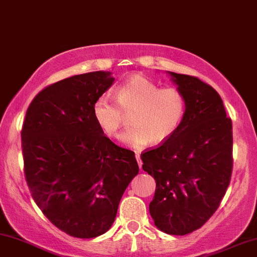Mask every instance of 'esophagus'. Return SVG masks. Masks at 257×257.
<instances>
[{
    "label": "esophagus",
    "mask_w": 257,
    "mask_h": 257,
    "mask_svg": "<svg viewBox=\"0 0 257 257\" xmlns=\"http://www.w3.org/2000/svg\"><path fill=\"white\" fill-rule=\"evenodd\" d=\"M136 158H137V162H138L139 168H142V164H143V162H142V160H141V154L136 153Z\"/></svg>",
    "instance_id": "1"
}]
</instances>
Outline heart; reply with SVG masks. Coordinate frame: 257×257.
I'll use <instances>...</instances> for the list:
<instances>
[{
    "mask_svg": "<svg viewBox=\"0 0 257 257\" xmlns=\"http://www.w3.org/2000/svg\"><path fill=\"white\" fill-rule=\"evenodd\" d=\"M115 102L101 95L93 104V115L102 131L115 137L123 122V113H131V127L121 136L128 147L141 149L153 142L163 144L182 125L187 101L181 90L174 87L160 88L142 75L127 78L115 90Z\"/></svg>",
    "mask_w": 257,
    "mask_h": 257,
    "instance_id": "b5f03b06",
    "label": "heart"
}]
</instances>
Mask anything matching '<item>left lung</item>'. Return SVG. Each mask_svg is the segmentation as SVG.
<instances>
[{
	"label": "left lung",
	"mask_w": 257,
	"mask_h": 257,
	"mask_svg": "<svg viewBox=\"0 0 257 257\" xmlns=\"http://www.w3.org/2000/svg\"><path fill=\"white\" fill-rule=\"evenodd\" d=\"M187 101L182 125L169 141L142 154L156 181L149 205L155 225L183 236L201 227L225 195L232 173V123L211 85L167 71Z\"/></svg>",
	"instance_id": "left-lung-1"
}]
</instances>
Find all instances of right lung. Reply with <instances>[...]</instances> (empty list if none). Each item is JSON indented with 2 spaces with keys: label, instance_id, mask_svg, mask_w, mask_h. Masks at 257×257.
<instances>
[{
  "label": "right lung",
  "instance_id": "1",
  "mask_svg": "<svg viewBox=\"0 0 257 257\" xmlns=\"http://www.w3.org/2000/svg\"><path fill=\"white\" fill-rule=\"evenodd\" d=\"M114 83L109 71L75 75L34 97L21 131L25 176L47 219L77 238L107 232L139 167L135 153L104 136L93 115Z\"/></svg>",
  "mask_w": 257,
  "mask_h": 257
}]
</instances>
